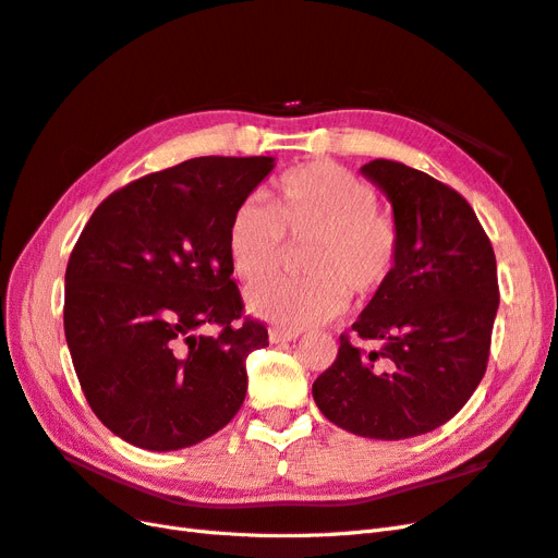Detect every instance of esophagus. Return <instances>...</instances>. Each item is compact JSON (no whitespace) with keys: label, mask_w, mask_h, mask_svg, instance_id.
<instances>
[{"label":"esophagus","mask_w":558,"mask_h":558,"mask_svg":"<svg viewBox=\"0 0 558 558\" xmlns=\"http://www.w3.org/2000/svg\"><path fill=\"white\" fill-rule=\"evenodd\" d=\"M296 337H299L296 331H284V329H278V327L268 329V341L270 343H288V341H294Z\"/></svg>","instance_id":"1"}]
</instances>
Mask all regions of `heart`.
<instances>
[{"label": "heart", "instance_id": "obj_1", "mask_svg": "<svg viewBox=\"0 0 558 558\" xmlns=\"http://www.w3.org/2000/svg\"><path fill=\"white\" fill-rule=\"evenodd\" d=\"M376 205L367 182L327 161L282 174L270 205L245 198L231 215L227 247L235 274L257 280L245 292L250 313L304 329L337 317L345 296L362 301L384 288L400 254V231ZM284 236L310 243L302 255L308 279L265 278L283 258Z\"/></svg>", "mask_w": 558, "mask_h": 558}]
</instances>
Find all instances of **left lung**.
I'll return each instance as SVG.
<instances>
[{
    "instance_id": "left-lung-1",
    "label": "left lung",
    "mask_w": 558,
    "mask_h": 558,
    "mask_svg": "<svg viewBox=\"0 0 558 558\" xmlns=\"http://www.w3.org/2000/svg\"><path fill=\"white\" fill-rule=\"evenodd\" d=\"M360 172L392 205L400 254L353 325L376 348L362 350L343 333L313 400L348 433L409 439L453 418L484 378L500 301L496 254L451 186L388 158Z\"/></svg>"
}]
</instances>
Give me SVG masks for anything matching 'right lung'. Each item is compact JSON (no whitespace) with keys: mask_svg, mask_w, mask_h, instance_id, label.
I'll list each match as a JSON object with an SVG mask.
<instances>
[{"mask_svg":"<svg viewBox=\"0 0 558 558\" xmlns=\"http://www.w3.org/2000/svg\"><path fill=\"white\" fill-rule=\"evenodd\" d=\"M274 156H201L105 198L72 250L65 339L90 409L147 451L219 433L245 402V360L268 345L241 320L229 221ZM217 324L205 338L199 329Z\"/></svg>","mask_w":558,"mask_h":558,"instance_id":"obj_1","label":"right lung"}]
</instances>
